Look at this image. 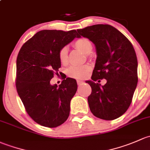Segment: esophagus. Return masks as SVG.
Segmentation results:
<instances>
[{"instance_id":"esophagus-1","label":"esophagus","mask_w":150,"mask_h":150,"mask_svg":"<svg viewBox=\"0 0 150 150\" xmlns=\"http://www.w3.org/2000/svg\"><path fill=\"white\" fill-rule=\"evenodd\" d=\"M83 81H81V80H78V81H77V84H78L79 86H81V84H83Z\"/></svg>"}]
</instances>
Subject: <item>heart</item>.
I'll list each match as a JSON object with an SVG mask.
<instances>
[{
	"instance_id": "obj_1",
	"label": "heart",
	"mask_w": 150,
	"mask_h": 150,
	"mask_svg": "<svg viewBox=\"0 0 150 150\" xmlns=\"http://www.w3.org/2000/svg\"><path fill=\"white\" fill-rule=\"evenodd\" d=\"M74 46L84 52V54L90 53L92 50V45L88 39L84 38H81L76 40L74 42ZM59 60L62 64H66L68 63V49L66 47H64L61 49L59 52ZM91 71V66L89 65H84L81 66H71L67 71V74L70 77L76 79H84L89 71Z\"/></svg>"
}]
</instances>
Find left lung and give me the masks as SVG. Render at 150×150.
Returning <instances> with one entry per match:
<instances>
[{"instance_id": "8db88e82", "label": "left lung", "mask_w": 150, "mask_h": 150, "mask_svg": "<svg viewBox=\"0 0 150 150\" xmlns=\"http://www.w3.org/2000/svg\"><path fill=\"white\" fill-rule=\"evenodd\" d=\"M77 32L79 38H88L96 47L92 81H86L92 88L87 99L89 109L97 118L116 119L129 108L137 85L138 62L134 47L109 24H95ZM103 78L107 81L105 86L95 83Z\"/></svg>"}]
</instances>
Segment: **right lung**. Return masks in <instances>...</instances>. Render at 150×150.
<instances>
[{
  "label": "right lung",
  "instance_id": "right-lung-1",
  "mask_svg": "<svg viewBox=\"0 0 150 150\" xmlns=\"http://www.w3.org/2000/svg\"><path fill=\"white\" fill-rule=\"evenodd\" d=\"M75 38H79L76 30L40 31L18 54L16 90L28 115L41 126L57 127L69 118L76 81L66 78L58 86L50 81L61 68L60 50Z\"/></svg>",
  "mask_w": 150,
  "mask_h": 150
}]
</instances>
